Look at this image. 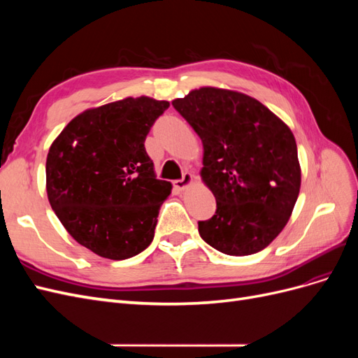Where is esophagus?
I'll return each mask as SVG.
<instances>
[{
    "label": "esophagus",
    "mask_w": 358,
    "mask_h": 358,
    "mask_svg": "<svg viewBox=\"0 0 358 358\" xmlns=\"http://www.w3.org/2000/svg\"><path fill=\"white\" fill-rule=\"evenodd\" d=\"M192 175L191 173H183V176H182V179H179V180H175L173 182V187H175L178 191H185L191 183H192Z\"/></svg>",
    "instance_id": "34e87169"
}]
</instances>
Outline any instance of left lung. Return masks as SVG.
I'll use <instances>...</instances> for the list:
<instances>
[{
  "label": "left lung",
  "instance_id": "1",
  "mask_svg": "<svg viewBox=\"0 0 358 358\" xmlns=\"http://www.w3.org/2000/svg\"><path fill=\"white\" fill-rule=\"evenodd\" d=\"M203 143L201 180L216 212L199 221L201 239L227 255H251L284 230L301 170L289 127L246 94L203 86L171 101Z\"/></svg>",
  "mask_w": 358,
  "mask_h": 358
}]
</instances>
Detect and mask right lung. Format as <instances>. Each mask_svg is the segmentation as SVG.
<instances>
[{
    "label": "right lung",
    "mask_w": 358,
    "mask_h": 358,
    "mask_svg": "<svg viewBox=\"0 0 358 358\" xmlns=\"http://www.w3.org/2000/svg\"><path fill=\"white\" fill-rule=\"evenodd\" d=\"M169 101L127 96L73 117L53 140L46 191L73 239L110 259L150 245L171 183L155 176L145 140Z\"/></svg>",
    "instance_id": "1"
}]
</instances>
